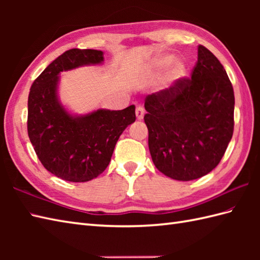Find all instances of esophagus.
<instances>
[{"instance_id": "34e87169", "label": "esophagus", "mask_w": 260, "mask_h": 260, "mask_svg": "<svg viewBox=\"0 0 260 260\" xmlns=\"http://www.w3.org/2000/svg\"><path fill=\"white\" fill-rule=\"evenodd\" d=\"M135 114H136V118L139 119V120H142L143 118H144L145 110H144V108H143L142 106H139V107L136 108V112H135Z\"/></svg>"}]
</instances>
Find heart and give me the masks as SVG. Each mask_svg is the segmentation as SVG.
I'll list each match as a JSON object with an SVG mask.
<instances>
[{
  "instance_id": "b5f03b06",
  "label": "heart",
  "mask_w": 260,
  "mask_h": 260,
  "mask_svg": "<svg viewBox=\"0 0 260 260\" xmlns=\"http://www.w3.org/2000/svg\"><path fill=\"white\" fill-rule=\"evenodd\" d=\"M170 63L171 64L170 65L168 74L170 82H175L183 78L185 75V66L180 60H173L171 56H163L157 60V66L161 68L167 67Z\"/></svg>"
}]
</instances>
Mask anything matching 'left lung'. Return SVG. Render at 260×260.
I'll list each match as a JSON object with an SVG mask.
<instances>
[{
    "label": "left lung",
    "mask_w": 260,
    "mask_h": 260,
    "mask_svg": "<svg viewBox=\"0 0 260 260\" xmlns=\"http://www.w3.org/2000/svg\"><path fill=\"white\" fill-rule=\"evenodd\" d=\"M148 148L156 169L178 181L211 172L234 133L235 95L223 66L203 46L191 79L145 98Z\"/></svg>",
    "instance_id": "1"
}]
</instances>
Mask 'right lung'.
Returning a JSON list of instances; mask_svg holds the SVG:
<instances>
[{"mask_svg": "<svg viewBox=\"0 0 260 260\" xmlns=\"http://www.w3.org/2000/svg\"><path fill=\"white\" fill-rule=\"evenodd\" d=\"M103 62L101 50L71 49L53 60L31 86L27 99L30 142L43 167L64 181L87 182L102 174L119 136L136 119L134 105L77 115L60 102L62 71Z\"/></svg>", "mask_w": 260, "mask_h": 260, "instance_id": "1", "label": "right lung"}]
</instances>
